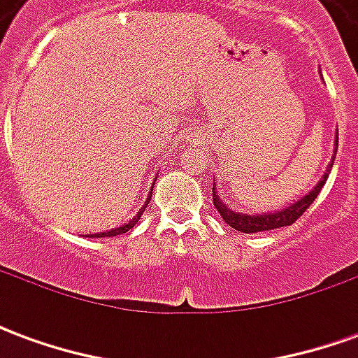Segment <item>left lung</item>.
Wrapping results in <instances>:
<instances>
[{"label":"left lung","instance_id":"8db88e82","mask_svg":"<svg viewBox=\"0 0 358 358\" xmlns=\"http://www.w3.org/2000/svg\"><path fill=\"white\" fill-rule=\"evenodd\" d=\"M334 155H331L330 164L326 166V172L322 174V178L318 180V184H316L310 192L303 195L301 199L297 201L289 203L287 207H282V209L272 210V213H257V215H245V213H236L230 207H226V203H222V199L218 197L217 192V182L213 184V203H215V207L220 213V217L224 218V222L228 226H232L234 230H238V232L243 234H255V232H264V230H274V228H282V226H292L297 218L305 213V210L310 207V203L315 201L316 195L320 194V189L326 184V180H328V174L331 171V164H334V159H336V153H338V134H336V141H334ZM215 180V178H213Z\"/></svg>","mask_w":358,"mask_h":358}]
</instances>
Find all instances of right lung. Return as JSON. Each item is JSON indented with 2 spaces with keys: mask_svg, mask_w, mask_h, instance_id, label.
Listing matches in <instances>:
<instances>
[{
  "mask_svg": "<svg viewBox=\"0 0 358 358\" xmlns=\"http://www.w3.org/2000/svg\"><path fill=\"white\" fill-rule=\"evenodd\" d=\"M157 180V178H155ZM155 180H153V186H155ZM151 194H153V189L148 194V199H145V203L141 205V209L138 210V215H134L130 220H126L124 224L122 226H117V228H113V230H109V232H97V234H90V236H86V238H113V236H120V234H126L128 230H132L134 226L138 224V220H140V217L143 215V210L148 209L149 201H151Z\"/></svg>",
  "mask_w": 358,
  "mask_h": 358,
  "instance_id": "1",
  "label": "right lung"
}]
</instances>
